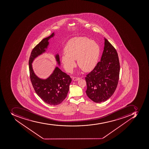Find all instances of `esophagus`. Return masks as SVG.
Listing matches in <instances>:
<instances>
[{"label":"esophagus","instance_id":"obj_1","mask_svg":"<svg viewBox=\"0 0 149 149\" xmlns=\"http://www.w3.org/2000/svg\"><path fill=\"white\" fill-rule=\"evenodd\" d=\"M80 78L79 77H74L73 78V80L74 81H78V80H80Z\"/></svg>","mask_w":149,"mask_h":149}]
</instances>
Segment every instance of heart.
Here are the masks:
<instances>
[{"mask_svg": "<svg viewBox=\"0 0 149 149\" xmlns=\"http://www.w3.org/2000/svg\"><path fill=\"white\" fill-rule=\"evenodd\" d=\"M65 54L61 56L65 69L70 72L75 66L74 59L85 72L90 71L95 67L99 58L100 49L96 42L86 37H75L69 40L64 48Z\"/></svg>", "mask_w": 149, "mask_h": 149, "instance_id": "1", "label": "heart"}]
</instances>
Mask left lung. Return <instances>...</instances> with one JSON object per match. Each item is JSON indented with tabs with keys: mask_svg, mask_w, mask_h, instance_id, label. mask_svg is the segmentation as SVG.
I'll return each instance as SVG.
<instances>
[{
	"mask_svg": "<svg viewBox=\"0 0 149 149\" xmlns=\"http://www.w3.org/2000/svg\"><path fill=\"white\" fill-rule=\"evenodd\" d=\"M120 71L117 52L104 38V48L100 61L85 77L88 97L98 103L109 99L117 87Z\"/></svg>",
	"mask_w": 149,
	"mask_h": 149,
	"instance_id": "obj_1",
	"label": "left lung"
}]
</instances>
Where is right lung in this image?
<instances>
[{"label":"right lung","instance_id":"right-lung-1","mask_svg":"<svg viewBox=\"0 0 149 149\" xmlns=\"http://www.w3.org/2000/svg\"><path fill=\"white\" fill-rule=\"evenodd\" d=\"M54 36V33H53L47 38L43 39L34 48L29 57V64L30 80L35 92L45 103L56 105L60 104L67 97L71 78L58 67H56L47 79H40L34 73L32 65L35 58L45 52V49L47 48L49 44L48 40ZM55 58L58 64L60 65L58 54L56 55Z\"/></svg>","mask_w":149,"mask_h":149}]
</instances>
